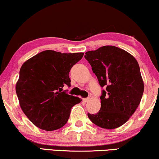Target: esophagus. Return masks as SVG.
Wrapping results in <instances>:
<instances>
[{
	"label": "esophagus",
	"mask_w": 159,
	"mask_h": 159,
	"mask_svg": "<svg viewBox=\"0 0 159 159\" xmlns=\"http://www.w3.org/2000/svg\"><path fill=\"white\" fill-rule=\"evenodd\" d=\"M89 100H90V98H89V97H88V98H85V99H83V102L86 103V102H88L89 101Z\"/></svg>",
	"instance_id": "1"
}]
</instances>
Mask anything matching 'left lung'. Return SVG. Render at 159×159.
Here are the masks:
<instances>
[{"label": "left lung", "mask_w": 159, "mask_h": 159, "mask_svg": "<svg viewBox=\"0 0 159 159\" xmlns=\"http://www.w3.org/2000/svg\"><path fill=\"white\" fill-rule=\"evenodd\" d=\"M85 58L97 75L102 91L101 108L96 115L88 113L93 124L104 129L124 125L139 105L144 91L140 67L127 51L107 45L86 52Z\"/></svg>", "instance_id": "8db88e82"}]
</instances>
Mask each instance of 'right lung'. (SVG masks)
Here are the masks:
<instances>
[{"label":"right lung","mask_w":159,"mask_h":159,"mask_svg":"<svg viewBox=\"0 0 159 159\" xmlns=\"http://www.w3.org/2000/svg\"><path fill=\"white\" fill-rule=\"evenodd\" d=\"M84 55L44 50L22 65L16 92L22 111L35 126L52 131L67 123L71 108L81 99L66 93L63 87L70 86L69 72Z\"/></svg>","instance_id":"right-lung-1"}]
</instances>
